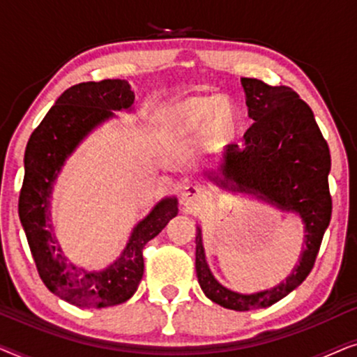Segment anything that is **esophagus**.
I'll return each instance as SVG.
<instances>
[{
  "mask_svg": "<svg viewBox=\"0 0 357 357\" xmlns=\"http://www.w3.org/2000/svg\"><path fill=\"white\" fill-rule=\"evenodd\" d=\"M206 188L199 183H188L185 185L182 193H180V202L183 206H195V204L202 203L206 198Z\"/></svg>",
  "mask_w": 357,
  "mask_h": 357,
  "instance_id": "obj_1",
  "label": "esophagus"
}]
</instances>
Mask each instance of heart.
I'll list each match as a JSON object with an SVG mask.
<instances>
[{"instance_id":"obj_1","label":"heart","mask_w":357,"mask_h":357,"mask_svg":"<svg viewBox=\"0 0 357 357\" xmlns=\"http://www.w3.org/2000/svg\"><path fill=\"white\" fill-rule=\"evenodd\" d=\"M164 119L174 130L190 131L208 120L214 133L229 135L237 126L238 110L229 99L216 97H188L165 110Z\"/></svg>"}]
</instances>
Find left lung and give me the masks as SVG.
Here are the masks:
<instances>
[{
	"label": "left lung",
	"mask_w": 357,
	"mask_h": 357,
	"mask_svg": "<svg viewBox=\"0 0 357 357\" xmlns=\"http://www.w3.org/2000/svg\"><path fill=\"white\" fill-rule=\"evenodd\" d=\"M242 86L253 123L242 144H227L224 149L219 175H206L219 187L253 193L282 211L299 214L305 247L286 281L257 294H241L213 276L198 226L195 268L199 286L208 299L237 312L270 307L301 286L314 268L331 219V158L314 112L291 87L268 86L253 77H242Z\"/></svg>",
	"instance_id": "left-lung-1"
}]
</instances>
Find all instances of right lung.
<instances>
[{"label": "right lung", "mask_w": 357, "mask_h": 357, "mask_svg": "<svg viewBox=\"0 0 357 357\" xmlns=\"http://www.w3.org/2000/svg\"><path fill=\"white\" fill-rule=\"evenodd\" d=\"M133 102L135 92L125 79L71 86L33 130L24 154L19 219L38 276L53 294L77 307L100 309L128 301L143 278L144 245L178 213L175 197L159 202L136 224L120 258L100 271H87L68 261L52 231L50 198L65 160L96 126L114 116L112 110H131Z\"/></svg>", "instance_id": "1"}]
</instances>
